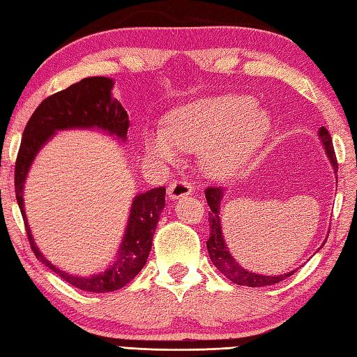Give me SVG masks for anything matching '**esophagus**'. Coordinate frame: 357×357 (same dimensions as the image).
Segmentation results:
<instances>
[{
    "instance_id": "34e87169",
    "label": "esophagus",
    "mask_w": 357,
    "mask_h": 357,
    "mask_svg": "<svg viewBox=\"0 0 357 357\" xmlns=\"http://www.w3.org/2000/svg\"><path fill=\"white\" fill-rule=\"evenodd\" d=\"M192 192L193 187L190 185V183H187V181H173L169 185V192H167V195H169L170 199H179L192 195Z\"/></svg>"
}]
</instances>
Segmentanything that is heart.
Segmentation results:
<instances>
[{
	"mask_svg": "<svg viewBox=\"0 0 357 357\" xmlns=\"http://www.w3.org/2000/svg\"><path fill=\"white\" fill-rule=\"evenodd\" d=\"M266 109L241 96L206 97L174 108L167 127L145 135V150L153 159L178 162L181 153L199 151L201 167L213 179H227L246 167L272 132Z\"/></svg>",
	"mask_w": 357,
	"mask_h": 357,
	"instance_id": "b5f03b06",
	"label": "heart"
}]
</instances>
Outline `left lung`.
I'll return each instance as SVG.
<instances>
[{"label": "left lung", "mask_w": 357, "mask_h": 357, "mask_svg": "<svg viewBox=\"0 0 357 357\" xmlns=\"http://www.w3.org/2000/svg\"><path fill=\"white\" fill-rule=\"evenodd\" d=\"M319 137H320V142H322V145H324L326 156H328V159H330V162L333 165L334 173H336L337 172V160H336V155H334L331 136L325 127L319 128ZM222 197H225V188H221V187H208L206 190L207 204H208V207H211V212H208L211 236H208L206 244H207L208 257H211V260L215 264V268L218 269L222 275L227 277L230 282L241 284V286H249V288H261V286L275 284L294 274L296 269L291 272H286V274H282V275L255 274V272L244 269L241 264L235 260L234 255L230 254V250L226 246L225 236H222L221 218H220Z\"/></svg>", "instance_id": "obj_1"}]
</instances>
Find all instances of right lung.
Masks as SVG:
<instances>
[{"label": "right lung", "instance_id": "right-lung-1", "mask_svg": "<svg viewBox=\"0 0 357 357\" xmlns=\"http://www.w3.org/2000/svg\"><path fill=\"white\" fill-rule=\"evenodd\" d=\"M114 80L108 77H86L66 89L49 96L33 111L21 139L15 164V195L23 215L27 238L35 257L60 278L86 292H111L123 288L145 266L150 255L153 235L165 207V187H156L132 198L128 222L117 249L116 260L99 274L82 277L59 269L40 252L27 225L24 211V183L38 151L63 130H99L117 142H127L130 121L127 111L114 99Z\"/></svg>", "mask_w": 357, "mask_h": 357}]
</instances>
